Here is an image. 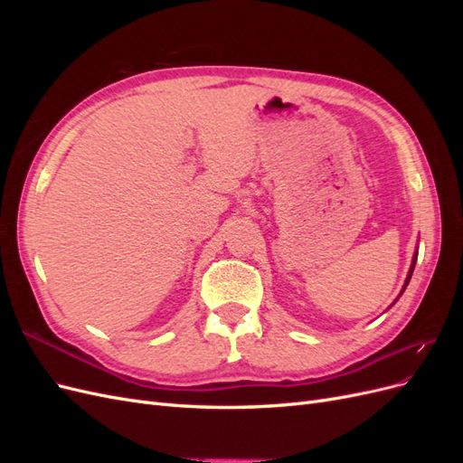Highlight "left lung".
Here are the masks:
<instances>
[{
    "mask_svg": "<svg viewBox=\"0 0 463 463\" xmlns=\"http://www.w3.org/2000/svg\"><path fill=\"white\" fill-rule=\"evenodd\" d=\"M415 262H417V253L413 255V260H411V269H410V272H408V278H405V284H403V288H402V293L405 291V288H408V284H410L411 274H413V269H415Z\"/></svg>",
    "mask_w": 463,
    "mask_h": 463,
    "instance_id": "8db88e82",
    "label": "left lung"
}]
</instances>
